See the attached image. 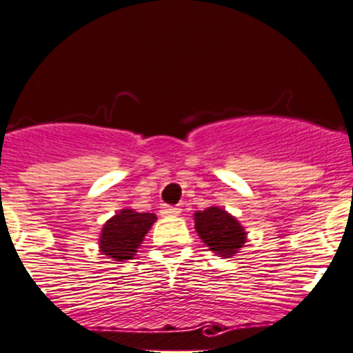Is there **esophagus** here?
<instances>
[{
    "label": "esophagus",
    "instance_id": "esophagus-1",
    "mask_svg": "<svg viewBox=\"0 0 353 353\" xmlns=\"http://www.w3.org/2000/svg\"><path fill=\"white\" fill-rule=\"evenodd\" d=\"M161 215H163V216H176V215H180V208H179V206L164 205L163 208H161Z\"/></svg>",
    "mask_w": 353,
    "mask_h": 353
}]
</instances>
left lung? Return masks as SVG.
Returning a JSON list of instances; mask_svg holds the SVG:
<instances>
[{"label": "left lung", "instance_id": "obj_1", "mask_svg": "<svg viewBox=\"0 0 353 353\" xmlns=\"http://www.w3.org/2000/svg\"><path fill=\"white\" fill-rule=\"evenodd\" d=\"M194 222H196L194 228L203 243L219 257H231L247 241L243 225L231 213L219 206H210L203 212H196Z\"/></svg>", "mask_w": 353, "mask_h": 353}]
</instances>
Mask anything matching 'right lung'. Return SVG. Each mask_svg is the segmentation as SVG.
Listing matches in <instances>:
<instances>
[{
  "instance_id": "right-lung-1",
  "label": "right lung",
  "mask_w": 353,
  "mask_h": 353,
  "mask_svg": "<svg viewBox=\"0 0 353 353\" xmlns=\"http://www.w3.org/2000/svg\"><path fill=\"white\" fill-rule=\"evenodd\" d=\"M155 221L157 216L154 213H138L129 208L121 210L103 225L99 236L101 254L115 261L132 259Z\"/></svg>"
}]
</instances>
